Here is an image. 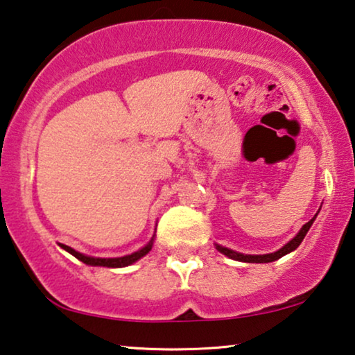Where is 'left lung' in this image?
<instances>
[{"label": "left lung", "instance_id": "1", "mask_svg": "<svg viewBox=\"0 0 355 355\" xmlns=\"http://www.w3.org/2000/svg\"><path fill=\"white\" fill-rule=\"evenodd\" d=\"M319 211H320V209L317 210V214H319ZM317 214L308 221V223L303 225V228L298 231V234H296L292 241H288L284 247H280L279 250L272 252V253H264V255H247V253H241V252L231 250V248L223 247V245H220V244H215V248L220 253H223L225 257L231 258V260L242 261V263H271V261H276V260H279V258H282L284 255H288L290 252H293V250H296V248H298V245L301 244V242H303L304 236L308 234L309 228H311V226H313L314 220L317 218Z\"/></svg>", "mask_w": 355, "mask_h": 355}]
</instances>
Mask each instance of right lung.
Instances as JSON below:
<instances>
[{"mask_svg": "<svg viewBox=\"0 0 355 355\" xmlns=\"http://www.w3.org/2000/svg\"><path fill=\"white\" fill-rule=\"evenodd\" d=\"M156 232V231H155ZM155 236L150 239V242L145 247H141L140 250H137L134 253H130V255H124V257H118V258H98V257H89V255H84V253H79L75 248L68 247L65 244H59L63 250L71 253L73 257L78 258L79 261L89 264V266H103V268H125V266H130V264H134L135 261H139L140 258H144L148 252L153 248V244H155Z\"/></svg>", "mask_w": 355, "mask_h": 355, "instance_id": "right-lung-1", "label": "right lung"}]
</instances>
